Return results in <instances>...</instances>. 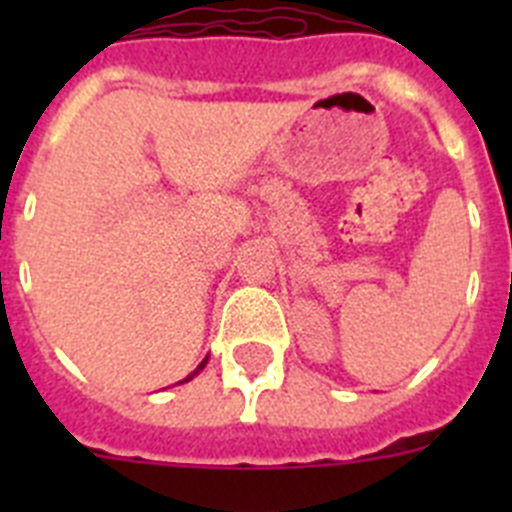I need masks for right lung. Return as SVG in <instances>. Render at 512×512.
<instances>
[{"mask_svg": "<svg viewBox=\"0 0 512 512\" xmlns=\"http://www.w3.org/2000/svg\"><path fill=\"white\" fill-rule=\"evenodd\" d=\"M205 364H207V359H202V364H200V366H197V369H194V372H192V374H189V377H187V379H184V382H189V379H192V377H194V374H200V372H202V369H205Z\"/></svg>", "mask_w": 512, "mask_h": 512, "instance_id": "right-lung-1", "label": "right lung"}]
</instances>
